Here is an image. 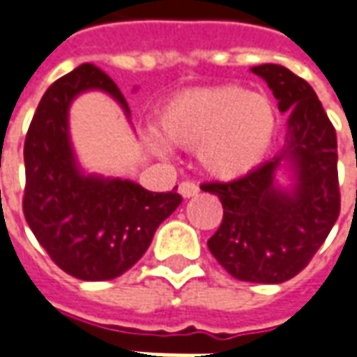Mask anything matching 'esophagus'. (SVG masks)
I'll return each mask as SVG.
<instances>
[{
	"label": "esophagus",
	"mask_w": 357,
	"mask_h": 357,
	"mask_svg": "<svg viewBox=\"0 0 357 357\" xmlns=\"http://www.w3.org/2000/svg\"><path fill=\"white\" fill-rule=\"evenodd\" d=\"M199 192H200L199 185H197V183H192V181H181V183H179V195H181L183 199L197 197Z\"/></svg>",
	"instance_id": "esophagus-1"
}]
</instances>
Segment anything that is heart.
<instances>
[{
	"instance_id": "obj_1",
	"label": "heart",
	"mask_w": 357,
	"mask_h": 357,
	"mask_svg": "<svg viewBox=\"0 0 357 357\" xmlns=\"http://www.w3.org/2000/svg\"><path fill=\"white\" fill-rule=\"evenodd\" d=\"M158 126L168 144L197 147L208 176L231 181L263 165L276 136V109L266 96L236 84L200 86L172 96ZM155 145L165 151L162 142Z\"/></svg>"
}]
</instances>
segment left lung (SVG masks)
Wrapping results in <instances>:
<instances>
[{
	"label": "left lung",
	"instance_id": "8db88e82",
	"mask_svg": "<svg viewBox=\"0 0 357 357\" xmlns=\"http://www.w3.org/2000/svg\"><path fill=\"white\" fill-rule=\"evenodd\" d=\"M252 71L268 84L280 112L289 113L286 144L244 178L202 185L223 204L208 248L236 280L282 284L308 265L339 218L337 134L305 79L278 64ZM282 169L286 186L278 181Z\"/></svg>",
	"mask_w": 357,
	"mask_h": 357
}]
</instances>
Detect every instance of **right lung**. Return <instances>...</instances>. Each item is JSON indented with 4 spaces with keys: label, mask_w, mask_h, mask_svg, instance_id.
<instances>
[{
    "label": "right lung",
    "mask_w": 357,
    "mask_h": 357,
    "mask_svg": "<svg viewBox=\"0 0 357 357\" xmlns=\"http://www.w3.org/2000/svg\"><path fill=\"white\" fill-rule=\"evenodd\" d=\"M102 91L130 121L123 92L96 66L83 64L47 89L24 142V218L64 273L86 282L113 280L142 259L157 227L181 197L151 192L130 179L86 174L70 138V105Z\"/></svg>",
    "instance_id": "1"
}]
</instances>
